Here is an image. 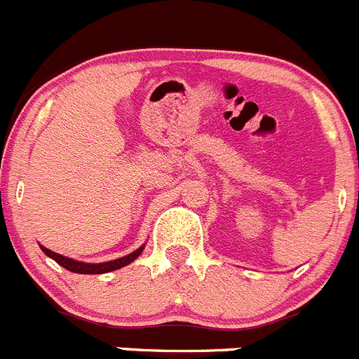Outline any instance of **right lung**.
<instances>
[{"mask_svg":"<svg viewBox=\"0 0 359 359\" xmlns=\"http://www.w3.org/2000/svg\"><path fill=\"white\" fill-rule=\"evenodd\" d=\"M41 248H43V252L46 254L48 257H51V259L57 261L60 266H64L66 270H69V272H75V273H107V272H112V270H118V268L130 264L132 261H134L135 257H140V254L143 252V247H141V248H137L135 252H132V254H128V256L119 257V259L109 261V263L91 264V263H80V261L69 259V257L60 256V254H55V252L48 250L46 247H41Z\"/></svg>","mask_w":359,"mask_h":359,"instance_id":"1","label":"right lung"}]
</instances>
